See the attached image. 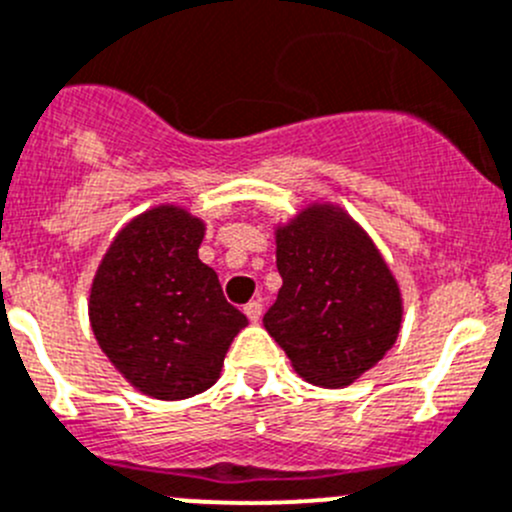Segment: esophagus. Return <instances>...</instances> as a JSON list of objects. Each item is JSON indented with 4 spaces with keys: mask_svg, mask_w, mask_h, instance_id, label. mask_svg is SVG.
Segmentation results:
<instances>
[{
    "mask_svg": "<svg viewBox=\"0 0 512 512\" xmlns=\"http://www.w3.org/2000/svg\"><path fill=\"white\" fill-rule=\"evenodd\" d=\"M245 315L250 317V322H260V317H262V302H260V300L247 302V305H245Z\"/></svg>",
    "mask_w": 512,
    "mask_h": 512,
    "instance_id": "esophagus-1",
    "label": "esophagus"
}]
</instances>
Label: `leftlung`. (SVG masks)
I'll return each instance as SVG.
<instances>
[{
    "mask_svg": "<svg viewBox=\"0 0 512 512\" xmlns=\"http://www.w3.org/2000/svg\"><path fill=\"white\" fill-rule=\"evenodd\" d=\"M277 270L282 287L262 322L307 382L350 385L395 345L400 287L342 210L312 205L277 227Z\"/></svg>",
    "mask_w": 512,
    "mask_h": 512,
    "instance_id": "8db88e82",
    "label": "left lung"
}]
</instances>
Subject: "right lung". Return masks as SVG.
<instances>
[{
    "mask_svg": "<svg viewBox=\"0 0 512 512\" xmlns=\"http://www.w3.org/2000/svg\"><path fill=\"white\" fill-rule=\"evenodd\" d=\"M202 220L162 205L124 227L89 292V322L104 355L157 400L205 393L220 377L247 317L222 295L217 272L197 257Z\"/></svg>",
    "mask_w": 512,
    "mask_h": 512,
    "instance_id": "right-lung-1",
    "label": "right lung"
}]
</instances>
